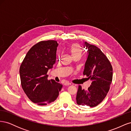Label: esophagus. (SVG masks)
Listing matches in <instances>:
<instances>
[{
	"instance_id": "1",
	"label": "esophagus",
	"mask_w": 131,
	"mask_h": 131,
	"mask_svg": "<svg viewBox=\"0 0 131 131\" xmlns=\"http://www.w3.org/2000/svg\"><path fill=\"white\" fill-rule=\"evenodd\" d=\"M64 85L65 86H68V85H71V83L69 82L68 81H65V82H64Z\"/></svg>"
}]
</instances>
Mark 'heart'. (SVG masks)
I'll list each match as a JSON object with an SVG mask.
<instances>
[{"label": "heart", "instance_id": "b5f03b06", "mask_svg": "<svg viewBox=\"0 0 131 131\" xmlns=\"http://www.w3.org/2000/svg\"><path fill=\"white\" fill-rule=\"evenodd\" d=\"M69 50L73 57L76 55H81L82 53L81 47L77 43H72V45H70Z\"/></svg>", "mask_w": 131, "mask_h": 131}]
</instances>
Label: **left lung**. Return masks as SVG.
Here are the masks:
<instances>
[{"label":"left lung","mask_w":131,"mask_h":131,"mask_svg":"<svg viewBox=\"0 0 131 131\" xmlns=\"http://www.w3.org/2000/svg\"><path fill=\"white\" fill-rule=\"evenodd\" d=\"M88 57L83 74L92 81L87 90L79 86L77 94L78 105L94 107L103 101L113 79V68L108 59L96 46L85 42Z\"/></svg>","instance_id":"obj_1"}]
</instances>
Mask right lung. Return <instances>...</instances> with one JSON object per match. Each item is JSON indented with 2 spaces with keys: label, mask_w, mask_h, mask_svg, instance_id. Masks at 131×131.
<instances>
[{
  "label": "right lung",
  "mask_w": 131,
  "mask_h": 131,
  "mask_svg": "<svg viewBox=\"0 0 131 131\" xmlns=\"http://www.w3.org/2000/svg\"><path fill=\"white\" fill-rule=\"evenodd\" d=\"M58 43L54 40L42 41L28 51L19 68L22 88L34 103L45 105L54 101L62 85L53 79L48 80V70L56 60Z\"/></svg>",
  "instance_id": "obj_1"
}]
</instances>
